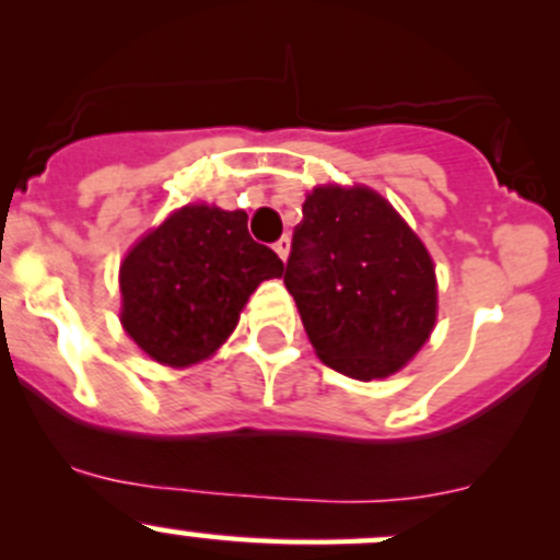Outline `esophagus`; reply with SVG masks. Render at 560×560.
I'll list each match as a JSON object with an SVG mask.
<instances>
[{
	"mask_svg": "<svg viewBox=\"0 0 560 560\" xmlns=\"http://www.w3.org/2000/svg\"><path fill=\"white\" fill-rule=\"evenodd\" d=\"M273 248H276V254H279L281 259H287V254H290V238H287V235H284V238L276 241Z\"/></svg>",
	"mask_w": 560,
	"mask_h": 560,
	"instance_id": "1",
	"label": "esophagus"
}]
</instances>
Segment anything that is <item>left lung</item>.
Segmentation results:
<instances>
[{
    "instance_id": "left-lung-1",
    "label": "left lung",
    "mask_w": 560,
    "mask_h": 560,
    "mask_svg": "<svg viewBox=\"0 0 560 560\" xmlns=\"http://www.w3.org/2000/svg\"><path fill=\"white\" fill-rule=\"evenodd\" d=\"M284 284L322 363L352 380L395 374L436 322L431 254L365 186H319L306 197Z\"/></svg>"
}]
</instances>
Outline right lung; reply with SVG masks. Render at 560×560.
I'll use <instances>...</instances> for the list:
<instances>
[{
    "instance_id": "1",
    "label": "right lung",
    "mask_w": 560,
    "mask_h": 560,
    "mask_svg": "<svg viewBox=\"0 0 560 560\" xmlns=\"http://www.w3.org/2000/svg\"><path fill=\"white\" fill-rule=\"evenodd\" d=\"M246 219L186 206L124 257L121 325L156 363L180 369L211 358L259 281L284 273L279 254L248 235Z\"/></svg>"
}]
</instances>
